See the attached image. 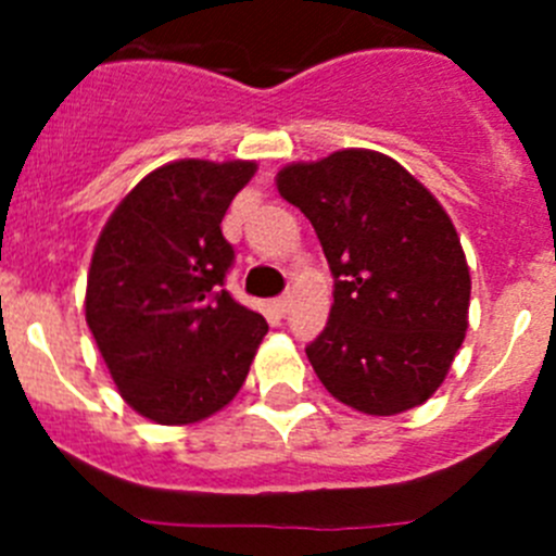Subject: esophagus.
<instances>
[{
    "mask_svg": "<svg viewBox=\"0 0 556 556\" xmlns=\"http://www.w3.org/2000/svg\"><path fill=\"white\" fill-rule=\"evenodd\" d=\"M289 306H292V298H289V294H281V298H275L273 301V308L278 314H287Z\"/></svg>",
    "mask_w": 556,
    "mask_h": 556,
    "instance_id": "esophagus-1",
    "label": "esophagus"
}]
</instances>
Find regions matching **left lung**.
I'll return each mask as SVG.
<instances>
[{
    "label": "left lung",
    "mask_w": 556,
    "mask_h": 556,
    "mask_svg": "<svg viewBox=\"0 0 556 556\" xmlns=\"http://www.w3.org/2000/svg\"><path fill=\"white\" fill-rule=\"evenodd\" d=\"M333 275L326 331L306 348L345 406L401 415L443 384L468 331L470 269L454 223L415 175L376 150H339L278 172Z\"/></svg>",
    "instance_id": "left-lung-1"
}]
</instances>
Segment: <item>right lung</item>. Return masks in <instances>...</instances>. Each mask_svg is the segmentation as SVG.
Returning <instances> with one entry per match:
<instances>
[{
	"label": "right lung",
	"instance_id": "1",
	"mask_svg": "<svg viewBox=\"0 0 556 556\" xmlns=\"http://www.w3.org/2000/svg\"><path fill=\"white\" fill-rule=\"evenodd\" d=\"M253 175V161H172L127 191L97 239L86 323L147 420L189 426L228 406L267 333L223 289L233 248L219 225Z\"/></svg>",
	"mask_w": 556,
	"mask_h": 556
}]
</instances>
